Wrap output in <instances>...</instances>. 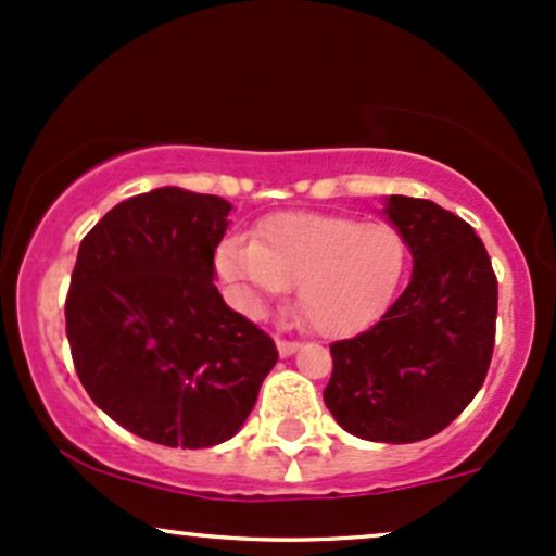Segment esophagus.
<instances>
[{"label": "esophagus", "instance_id": "1", "mask_svg": "<svg viewBox=\"0 0 556 556\" xmlns=\"http://www.w3.org/2000/svg\"><path fill=\"white\" fill-rule=\"evenodd\" d=\"M276 345H278V353L283 355V358H286V355H293V353L299 351V342L296 340H280L278 338Z\"/></svg>", "mask_w": 556, "mask_h": 556}]
</instances>
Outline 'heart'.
Here are the masks:
<instances>
[{
    "instance_id": "obj_1",
    "label": "heart",
    "mask_w": 556,
    "mask_h": 556,
    "mask_svg": "<svg viewBox=\"0 0 556 556\" xmlns=\"http://www.w3.org/2000/svg\"><path fill=\"white\" fill-rule=\"evenodd\" d=\"M216 265L244 309L260 312L296 286L299 319L345 338L389 309L407 270V242L387 222L289 211L267 216L255 242L226 239Z\"/></svg>"
}]
</instances>
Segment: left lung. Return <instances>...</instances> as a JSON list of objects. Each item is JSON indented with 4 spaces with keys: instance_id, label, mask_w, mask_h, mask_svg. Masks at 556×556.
<instances>
[{
    "instance_id": "1",
    "label": "left lung",
    "mask_w": 556,
    "mask_h": 556,
    "mask_svg": "<svg viewBox=\"0 0 556 556\" xmlns=\"http://www.w3.org/2000/svg\"><path fill=\"white\" fill-rule=\"evenodd\" d=\"M387 216L413 278L374 327L332 342L325 404L363 441L415 443L448 428L488 379L497 278L477 231L438 203L392 195Z\"/></svg>"
}]
</instances>
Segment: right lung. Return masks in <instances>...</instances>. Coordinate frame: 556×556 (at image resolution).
Returning a JSON list of instances; mask_svg holds the SVG:
<instances>
[{
    "label": "right lung",
    "mask_w": 556,
    "mask_h": 556,
    "mask_svg": "<svg viewBox=\"0 0 556 556\" xmlns=\"http://www.w3.org/2000/svg\"><path fill=\"white\" fill-rule=\"evenodd\" d=\"M229 211L180 188L128 198L81 239L68 283L81 387L123 428L169 448L229 441L278 361L270 334L214 286Z\"/></svg>",
    "instance_id": "1"
}]
</instances>
